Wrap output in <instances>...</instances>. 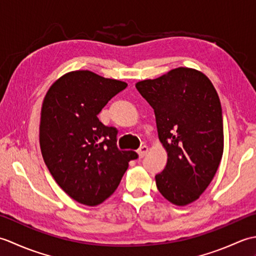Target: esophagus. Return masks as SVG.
Wrapping results in <instances>:
<instances>
[{
    "instance_id": "esophagus-1",
    "label": "esophagus",
    "mask_w": 256,
    "mask_h": 256,
    "mask_svg": "<svg viewBox=\"0 0 256 256\" xmlns=\"http://www.w3.org/2000/svg\"><path fill=\"white\" fill-rule=\"evenodd\" d=\"M148 146H140V148L138 150V157L140 158H143V157L148 154Z\"/></svg>"
}]
</instances>
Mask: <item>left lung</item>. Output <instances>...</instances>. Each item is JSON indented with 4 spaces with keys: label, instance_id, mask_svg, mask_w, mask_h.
Here are the masks:
<instances>
[{
    "label": "left lung",
    "instance_id": "left-lung-1",
    "mask_svg": "<svg viewBox=\"0 0 256 256\" xmlns=\"http://www.w3.org/2000/svg\"><path fill=\"white\" fill-rule=\"evenodd\" d=\"M154 108L167 164L155 176L162 197L175 206L197 200L214 179L224 154L222 108L214 84L197 69L178 67L135 84Z\"/></svg>",
    "mask_w": 256,
    "mask_h": 256
}]
</instances>
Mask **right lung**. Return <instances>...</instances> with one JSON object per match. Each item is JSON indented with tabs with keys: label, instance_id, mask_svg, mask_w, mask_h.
Instances as JSON below:
<instances>
[{
	"label": "right lung",
	"instance_id": "add662e5",
	"mask_svg": "<svg viewBox=\"0 0 256 256\" xmlns=\"http://www.w3.org/2000/svg\"><path fill=\"white\" fill-rule=\"evenodd\" d=\"M128 86L89 70H74L54 82L40 112V144L42 158L70 198L98 206L116 192L133 150H118L116 128L103 125L98 114Z\"/></svg>",
	"mask_w": 256,
	"mask_h": 256
}]
</instances>
